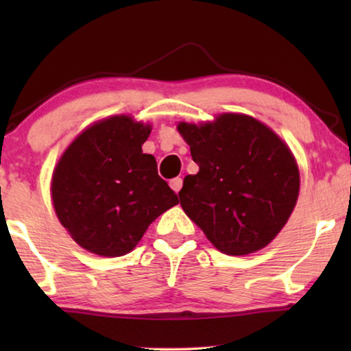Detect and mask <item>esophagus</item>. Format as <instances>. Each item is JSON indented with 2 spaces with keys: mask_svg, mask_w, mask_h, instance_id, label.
Listing matches in <instances>:
<instances>
[{
  "mask_svg": "<svg viewBox=\"0 0 351 351\" xmlns=\"http://www.w3.org/2000/svg\"><path fill=\"white\" fill-rule=\"evenodd\" d=\"M182 184H184V182H182L180 177H176V179H172V180L169 182L171 189L174 190L176 193H179V191H180V189H182Z\"/></svg>",
  "mask_w": 351,
  "mask_h": 351,
  "instance_id": "1",
  "label": "esophagus"
}]
</instances>
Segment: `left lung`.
<instances>
[{"mask_svg": "<svg viewBox=\"0 0 351 351\" xmlns=\"http://www.w3.org/2000/svg\"><path fill=\"white\" fill-rule=\"evenodd\" d=\"M198 174L179 191L185 214L220 252L244 256L280 233L299 196V169L286 143L246 114L179 124Z\"/></svg>", "mask_w": 351, "mask_h": 351, "instance_id": "obj_1", "label": "left lung"}]
</instances>
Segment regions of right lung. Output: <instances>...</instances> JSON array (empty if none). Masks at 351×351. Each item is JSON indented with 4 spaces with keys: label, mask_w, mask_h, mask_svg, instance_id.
<instances>
[{
    "label": "right lung",
    "mask_w": 351,
    "mask_h": 351,
    "mask_svg": "<svg viewBox=\"0 0 351 351\" xmlns=\"http://www.w3.org/2000/svg\"><path fill=\"white\" fill-rule=\"evenodd\" d=\"M150 126L129 117L104 119L66 148L52 176L60 223L88 251L119 257L132 251L148 225L179 196L142 152Z\"/></svg>",
    "instance_id": "obj_1"
}]
</instances>
